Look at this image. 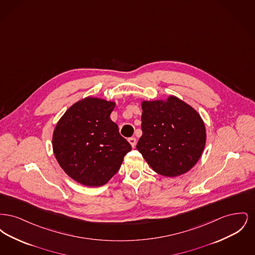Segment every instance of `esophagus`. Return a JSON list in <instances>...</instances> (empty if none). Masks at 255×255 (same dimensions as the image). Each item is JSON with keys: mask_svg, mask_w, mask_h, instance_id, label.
<instances>
[{"mask_svg": "<svg viewBox=\"0 0 255 255\" xmlns=\"http://www.w3.org/2000/svg\"><path fill=\"white\" fill-rule=\"evenodd\" d=\"M128 141H129V143L131 144L132 147H134L135 146V143H136V141H135V138L134 137H130L129 139H128Z\"/></svg>", "mask_w": 255, "mask_h": 255, "instance_id": "34e87169", "label": "esophagus"}]
</instances>
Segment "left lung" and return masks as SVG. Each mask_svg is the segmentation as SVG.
Masks as SVG:
<instances>
[{"instance_id": "obj_1", "label": "left lung", "mask_w": 255, "mask_h": 255, "mask_svg": "<svg viewBox=\"0 0 255 255\" xmlns=\"http://www.w3.org/2000/svg\"><path fill=\"white\" fill-rule=\"evenodd\" d=\"M142 135L136 149L156 173L182 175L200 159L206 141L205 122L179 97L141 101Z\"/></svg>"}]
</instances>
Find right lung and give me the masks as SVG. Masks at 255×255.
<instances>
[{
    "label": "right lung",
    "mask_w": 255,
    "mask_h": 255,
    "mask_svg": "<svg viewBox=\"0 0 255 255\" xmlns=\"http://www.w3.org/2000/svg\"><path fill=\"white\" fill-rule=\"evenodd\" d=\"M115 107V101L82 98L65 112L53 130L52 150L57 162L69 177L85 186L106 184L132 149L111 121Z\"/></svg>",
    "instance_id": "obj_1"
}]
</instances>
